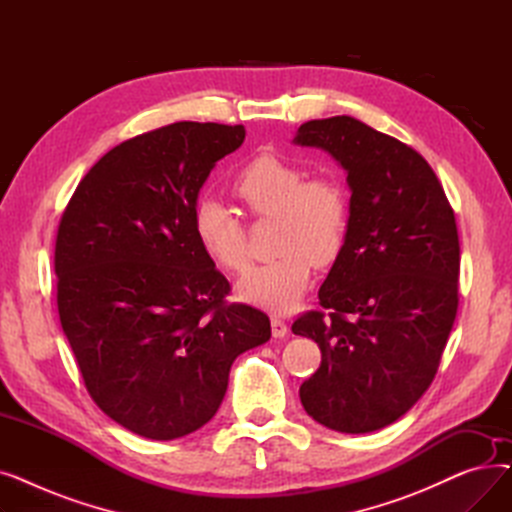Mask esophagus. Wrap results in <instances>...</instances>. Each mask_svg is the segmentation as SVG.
Listing matches in <instances>:
<instances>
[{
  "instance_id": "34e87169",
  "label": "esophagus",
  "mask_w": 512,
  "mask_h": 512,
  "mask_svg": "<svg viewBox=\"0 0 512 512\" xmlns=\"http://www.w3.org/2000/svg\"><path fill=\"white\" fill-rule=\"evenodd\" d=\"M286 332H288L286 321L282 317H272V334H274V338H284Z\"/></svg>"
}]
</instances>
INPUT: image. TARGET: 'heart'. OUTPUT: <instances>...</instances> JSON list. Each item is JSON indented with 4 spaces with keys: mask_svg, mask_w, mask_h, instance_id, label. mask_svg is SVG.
<instances>
[{
    "mask_svg": "<svg viewBox=\"0 0 512 512\" xmlns=\"http://www.w3.org/2000/svg\"><path fill=\"white\" fill-rule=\"evenodd\" d=\"M232 193L257 218L276 220L274 247L280 253L238 282V297L286 313L309 288L313 263L332 265L346 245L351 203L344 186L328 176L307 178L303 166L276 153H259L236 172ZM193 228L215 265L228 274L247 270V230L228 205L201 199L193 211Z\"/></svg>",
    "mask_w": 512,
    "mask_h": 512,
    "instance_id": "heart-1",
    "label": "heart"
}]
</instances>
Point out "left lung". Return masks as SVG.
Masks as SVG:
<instances>
[{"label": "left lung", "instance_id": "left-lung-1", "mask_svg": "<svg viewBox=\"0 0 512 512\" xmlns=\"http://www.w3.org/2000/svg\"><path fill=\"white\" fill-rule=\"evenodd\" d=\"M294 143L328 151L351 186L346 245L319 288L326 311L292 324L321 351L301 402L336 432H375L436 378L459 309L454 211L413 147L351 116L305 122Z\"/></svg>", "mask_w": 512, "mask_h": 512}]
</instances>
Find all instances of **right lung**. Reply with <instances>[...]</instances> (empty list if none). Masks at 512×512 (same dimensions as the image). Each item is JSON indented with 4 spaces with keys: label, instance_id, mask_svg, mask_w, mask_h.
Instances as JSON below:
<instances>
[{
    "label": "right lung",
    "instance_id": "1",
    "mask_svg": "<svg viewBox=\"0 0 512 512\" xmlns=\"http://www.w3.org/2000/svg\"><path fill=\"white\" fill-rule=\"evenodd\" d=\"M245 126L174 122L107 151L80 180L56 238L58 311L97 407L149 440L220 409L234 359L270 340L263 311L226 303L193 211Z\"/></svg>",
    "mask_w": 512,
    "mask_h": 512
}]
</instances>
